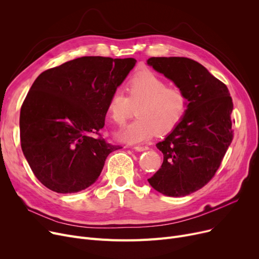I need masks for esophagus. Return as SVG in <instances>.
<instances>
[{"label":"esophagus","instance_id":"34e87169","mask_svg":"<svg viewBox=\"0 0 259 259\" xmlns=\"http://www.w3.org/2000/svg\"><path fill=\"white\" fill-rule=\"evenodd\" d=\"M134 149L137 151H147V150H149V147L148 146H135L134 147Z\"/></svg>","mask_w":259,"mask_h":259}]
</instances>
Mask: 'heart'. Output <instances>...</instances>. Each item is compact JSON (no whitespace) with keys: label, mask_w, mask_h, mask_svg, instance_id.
<instances>
[{"label":"heart","mask_w":259,"mask_h":259,"mask_svg":"<svg viewBox=\"0 0 259 259\" xmlns=\"http://www.w3.org/2000/svg\"><path fill=\"white\" fill-rule=\"evenodd\" d=\"M128 97L121 91L111 94L107 113L115 125L122 126L137 108L138 118L118 133V139L138 144L154 137L172 132L184 119L189 97L184 89L169 86L157 74L146 71L133 75L127 83Z\"/></svg>","instance_id":"heart-1"}]
</instances>
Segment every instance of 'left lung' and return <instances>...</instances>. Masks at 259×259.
Here are the masks:
<instances>
[{"instance_id": "obj_1", "label": "left lung", "mask_w": 259, "mask_h": 259, "mask_svg": "<svg viewBox=\"0 0 259 259\" xmlns=\"http://www.w3.org/2000/svg\"><path fill=\"white\" fill-rule=\"evenodd\" d=\"M147 63L184 89L190 101L181 124L156 144L164 161L148 182L164 195L186 196L214 178L232 143V98L223 81L196 61L170 57Z\"/></svg>"}]
</instances>
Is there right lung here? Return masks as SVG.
Masks as SVG:
<instances>
[{
  "label": "right lung",
  "instance_id": "right-lung-1",
  "mask_svg": "<svg viewBox=\"0 0 259 259\" xmlns=\"http://www.w3.org/2000/svg\"><path fill=\"white\" fill-rule=\"evenodd\" d=\"M137 60L83 57L40 73L21 107L23 153L54 192L76 193L97 182L107 156L120 146L100 133L107 104Z\"/></svg>",
  "mask_w": 259,
  "mask_h": 259
}]
</instances>
